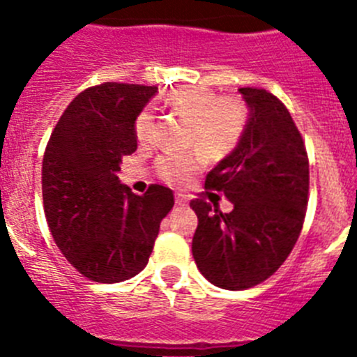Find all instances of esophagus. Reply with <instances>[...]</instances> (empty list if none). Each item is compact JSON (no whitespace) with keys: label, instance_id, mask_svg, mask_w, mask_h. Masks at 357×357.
Returning <instances> with one entry per match:
<instances>
[{"label":"esophagus","instance_id":"esophagus-1","mask_svg":"<svg viewBox=\"0 0 357 357\" xmlns=\"http://www.w3.org/2000/svg\"><path fill=\"white\" fill-rule=\"evenodd\" d=\"M175 204H176V206L185 207V206H188V204H189V200H188V197H185V195L176 193V195H175Z\"/></svg>","mask_w":357,"mask_h":357}]
</instances>
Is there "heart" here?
Wrapping results in <instances>:
<instances>
[{
	"instance_id": "b5f03b06",
	"label": "heart",
	"mask_w": 357,
	"mask_h": 357,
	"mask_svg": "<svg viewBox=\"0 0 357 357\" xmlns=\"http://www.w3.org/2000/svg\"><path fill=\"white\" fill-rule=\"evenodd\" d=\"M166 105L188 118L185 144L197 146L209 159H223L234 151L248 125V105L239 96L218 94L204 85H188L173 89L166 96ZM137 143L148 146L155 139V116L143 109L134 119ZM198 150L169 151L157 159L155 173L160 181L181 188L202 168L204 155Z\"/></svg>"
}]
</instances>
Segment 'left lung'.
<instances>
[{"mask_svg":"<svg viewBox=\"0 0 357 357\" xmlns=\"http://www.w3.org/2000/svg\"><path fill=\"white\" fill-rule=\"evenodd\" d=\"M239 93L250 107L236 150L211 169L206 189L223 193L234 209L195 198L193 257L202 275L223 289H247L288 259L304 225L309 159L304 139L279 98L257 87Z\"/></svg>","mask_w":357,"mask_h":357,"instance_id":"left-lung-1","label":"left lung"}]
</instances>
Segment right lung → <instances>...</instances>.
Instances as JSON below:
<instances>
[{"instance_id": "obj_1", "label": "right lung", "mask_w": 357, "mask_h": 357, "mask_svg": "<svg viewBox=\"0 0 357 357\" xmlns=\"http://www.w3.org/2000/svg\"><path fill=\"white\" fill-rule=\"evenodd\" d=\"M157 87L93 85L56 121L43 159L50 232L66 259L94 282H121L146 266L173 191L151 184L143 197L118 181L119 162L137 150L134 119Z\"/></svg>"}]
</instances>
